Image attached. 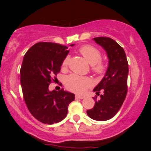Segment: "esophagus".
<instances>
[{
  "label": "esophagus",
  "instance_id": "obj_1",
  "mask_svg": "<svg viewBox=\"0 0 151 151\" xmlns=\"http://www.w3.org/2000/svg\"><path fill=\"white\" fill-rule=\"evenodd\" d=\"M84 98V96H79V95H76V99H83Z\"/></svg>",
  "mask_w": 151,
  "mask_h": 151
}]
</instances>
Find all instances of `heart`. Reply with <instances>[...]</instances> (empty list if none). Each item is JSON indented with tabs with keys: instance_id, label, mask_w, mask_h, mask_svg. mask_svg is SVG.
Here are the masks:
<instances>
[{
	"instance_id": "heart-1",
	"label": "heart",
	"mask_w": 151,
	"mask_h": 151,
	"mask_svg": "<svg viewBox=\"0 0 151 151\" xmlns=\"http://www.w3.org/2000/svg\"><path fill=\"white\" fill-rule=\"evenodd\" d=\"M79 52L83 55L86 60L92 65V70L95 73L102 74L106 70V65L101 62V53L97 48L91 45H84L79 48ZM70 61V57L67 56L62 64V70L67 69ZM92 80L89 77H81L77 74H72L67 77L65 81L66 87L72 92L82 94L88 88L92 85Z\"/></svg>"
}]
</instances>
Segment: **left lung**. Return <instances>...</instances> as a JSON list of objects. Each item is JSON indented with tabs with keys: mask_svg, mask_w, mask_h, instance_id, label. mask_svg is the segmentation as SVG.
I'll use <instances>...</instances> for the list:
<instances>
[{
	"mask_svg": "<svg viewBox=\"0 0 151 151\" xmlns=\"http://www.w3.org/2000/svg\"><path fill=\"white\" fill-rule=\"evenodd\" d=\"M93 40L101 46L106 52L109 65L104 77L93 89L100 99H95L92 109L86 111L91 119L96 121H107L113 118L124 103L127 94L129 64L123 47L110 37H94Z\"/></svg>",
	"mask_w": 151,
	"mask_h": 151,
	"instance_id": "8db88e82",
	"label": "left lung"
}]
</instances>
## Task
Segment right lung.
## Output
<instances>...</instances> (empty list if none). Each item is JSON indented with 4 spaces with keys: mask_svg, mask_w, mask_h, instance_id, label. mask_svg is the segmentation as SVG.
Here are the masks:
<instances>
[{
    "mask_svg": "<svg viewBox=\"0 0 151 151\" xmlns=\"http://www.w3.org/2000/svg\"><path fill=\"white\" fill-rule=\"evenodd\" d=\"M74 45H70L74 46ZM70 50L58 43L41 42L35 44L24 55L20 69V84L27 109L37 120L53 124L67 116L69 104L75 98L65 91H50L49 85L55 81Z\"/></svg>",
    "mask_w": 151,
    "mask_h": 151,
    "instance_id": "obj_1",
    "label": "right lung"
}]
</instances>
